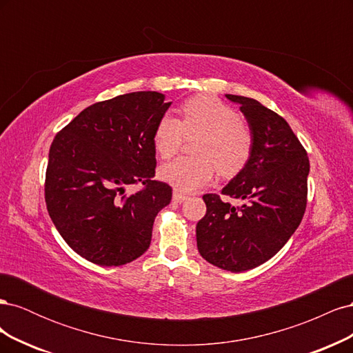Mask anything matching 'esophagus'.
<instances>
[{"label": "esophagus", "instance_id": "obj_1", "mask_svg": "<svg viewBox=\"0 0 353 353\" xmlns=\"http://www.w3.org/2000/svg\"><path fill=\"white\" fill-rule=\"evenodd\" d=\"M172 199H174V201H176V203H183V201H185V200L188 199V196H185V194L181 193V191H176V190H175Z\"/></svg>", "mask_w": 353, "mask_h": 353}]
</instances>
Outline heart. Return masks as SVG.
Here are the masks:
<instances>
[{
	"label": "heart",
	"instance_id": "b5f03b06",
	"mask_svg": "<svg viewBox=\"0 0 353 353\" xmlns=\"http://www.w3.org/2000/svg\"><path fill=\"white\" fill-rule=\"evenodd\" d=\"M181 121L165 114L153 132V145L162 159L172 157L187 138L199 137L196 157H179L159 168V178L181 191H194L212 183L216 169L232 176L249 162L253 135L239 113L210 95H197L181 108Z\"/></svg>",
	"mask_w": 353,
	"mask_h": 353
}]
</instances>
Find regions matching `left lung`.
Listing matches in <instances>:
<instances>
[{
	"instance_id": "1",
	"label": "left lung",
	"mask_w": 353,
	"mask_h": 353,
	"mask_svg": "<svg viewBox=\"0 0 353 353\" xmlns=\"http://www.w3.org/2000/svg\"><path fill=\"white\" fill-rule=\"evenodd\" d=\"M240 104L253 135L249 162L222 188V194L248 200L240 208L205 194L206 215L197 222L203 259L231 272L262 265L279 253L306 209L309 159L280 114L259 101L225 94Z\"/></svg>"
}]
</instances>
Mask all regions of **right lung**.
Masks as SVG:
<instances>
[{
	"label": "right lung",
	"instance_id": "add662e5",
	"mask_svg": "<svg viewBox=\"0 0 353 353\" xmlns=\"http://www.w3.org/2000/svg\"><path fill=\"white\" fill-rule=\"evenodd\" d=\"M172 101L138 91L83 109L48 153L46 203L60 236L101 266L132 262L150 248L157 213L172 188L154 181V128ZM143 188L126 196L124 187Z\"/></svg>",
	"mask_w": 353,
	"mask_h": 353
}]
</instances>
